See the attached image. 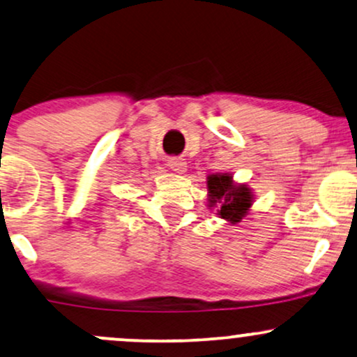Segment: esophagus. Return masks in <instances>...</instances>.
I'll use <instances>...</instances> for the list:
<instances>
[{
	"mask_svg": "<svg viewBox=\"0 0 357 357\" xmlns=\"http://www.w3.org/2000/svg\"><path fill=\"white\" fill-rule=\"evenodd\" d=\"M167 166H169L171 169H173L174 173H178V174L186 173V169H188V162L184 160H179V158H173V160H169Z\"/></svg>",
	"mask_w": 357,
	"mask_h": 357,
	"instance_id": "34e87169",
	"label": "esophagus"
}]
</instances>
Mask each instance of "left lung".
Returning <instances> with one entry per match:
<instances>
[{
	"label": "left lung",
	"instance_id": "left-lung-1",
	"mask_svg": "<svg viewBox=\"0 0 357 357\" xmlns=\"http://www.w3.org/2000/svg\"><path fill=\"white\" fill-rule=\"evenodd\" d=\"M208 206L216 209L222 220L236 225L249 213L255 195L248 184H239L229 173H216L208 176Z\"/></svg>",
	"mask_w": 357,
	"mask_h": 357
}]
</instances>
